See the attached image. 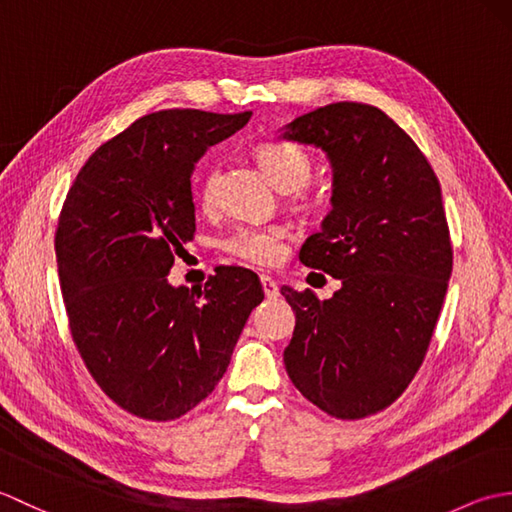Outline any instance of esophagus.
<instances>
[{"label": "esophagus", "mask_w": 512, "mask_h": 512, "mask_svg": "<svg viewBox=\"0 0 512 512\" xmlns=\"http://www.w3.org/2000/svg\"><path fill=\"white\" fill-rule=\"evenodd\" d=\"M259 279H262L264 295H266L268 299H275V297H279V286H277V281H275L273 277H270V275H262Z\"/></svg>", "instance_id": "1"}]
</instances>
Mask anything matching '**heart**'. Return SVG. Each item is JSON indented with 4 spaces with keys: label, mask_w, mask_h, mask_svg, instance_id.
Here are the masks:
<instances>
[{
    "label": "heart",
    "mask_w": 512,
    "mask_h": 512,
    "mask_svg": "<svg viewBox=\"0 0 512 512\" xmlns=\"http://www.w3.org/2000/svg\"><path fill=\"white\" fill-rule=\"evenodd\" d=\"M257 160L270 182L281 191L301 189L312 176V158L303 147L292 143H268L257 151ZM217 171H211L200 184V204H215ZM228 253L250 264H273L284 250V231L279 226H239L224 239Z\"/></svg>",
    "instance_id": "heart-1"
}]
</instances>
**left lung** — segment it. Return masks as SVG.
Returning a JSON list of instances; mask_svg holds the SVG:
<instances>
[{
	"instance_id": "1",
	"label": "left lung",
	"mask_w": 512,
	"mask_h": 512,
	"mask_svg": "<svg viewBox=\"0 0 512 512\" xmlns=\"http://www.w3.org/2000/svg\"><path fill=\"white\" fill-rule=\"evenodd\" d=\"M332 167L330 213L299 259L341 279L332 299L288 286L297 314L286 372L312 405L341 420L389 407L427 354L453 250L440 182L418 145L365 103H332L279 129Z\"/></svg>"
}]
</instances>
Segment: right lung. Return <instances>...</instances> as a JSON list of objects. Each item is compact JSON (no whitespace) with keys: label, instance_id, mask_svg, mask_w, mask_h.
I'll list each match as a JSON object with an SVG mask.
<instances>
[{"label":"right lung","instance_id":"obj_1","mask_svg":"<svg viewBox=\"0 0 512 512\" xmlns=\"http://www.w3.org/2000/svg\"><path fill=\"white\" fill-rule=\"evenodd\" d=\"M253 112L162 110L94 151L65 198L57 264L74 343L116 405L176 420L220 383L264 290L222 266L204 290L171 286L195 231L191 176L206 149Z\"/></svg>","mask_w":512,"mask_h":512}]
</instances>
